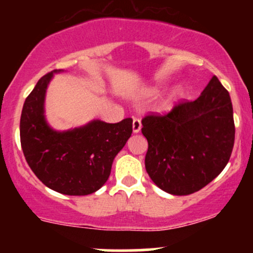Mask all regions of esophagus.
<instances>
[{
  "instance_id": "34e87169",
  "label": "esophagus",
  "mask_w": 253,
  "mask_h": 253,
  "mask_svg": "<svg viewBox=\"0 0 253 253\" xmlns=\"http://www.w3.org/2000/svg\"><path fill=\"white\" fill-rule=\"evenodd\" d=\"M141 129V121L139 119H133V133H139Z\"/></svg>"
}]
</instances>
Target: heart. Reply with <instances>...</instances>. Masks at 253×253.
I'll return each mask as SVG.
<instances>
[{
  "label": "heart",
  "instance_id": "obj_1",
  "mask_svg": "<svg viewBox=\"0 0 253 253\" xmlns=\"http://www.w3.org/2000/svg\"><path fill=\"white\" fill-rule=\"evenodd\" d=\"M179 95H181V89L176 88L175 90H173L172 94H171V96H170L169 100H168L167 102H165V107H167V108H170V107L172 106L173 102H175V101H176V98L178 97Z\"/></svg>",
  "mask_w": 253,
  "mask_h": 253
}]
</instances>
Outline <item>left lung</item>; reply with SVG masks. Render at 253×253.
<instances>
[{
  "label": "left lung",
  "mask_w": 253,
  "mask_h": 253,
  "mask_svg": "<svg viewBox=\"0 0 253 253\" xmlns=\"http://www.w3.org/2000/svg\"><path fill=\"white\" fill-rule=\"evenodd\" d=\"M141 124L149 143L147 173L172 195L206 187L225 169L233 150V107L216 76L195 101L179 102L164 115H146Z\"/></svg>",
  "instance_id": "obj_1"
}]
</instances>
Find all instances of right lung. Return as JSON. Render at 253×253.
<instances>
[{
	"instance_id": "add662e5",
	"label": "right lung",
	"mask_w": 253,
	"mask_h": 253,
	"mask_svg": "<svg viewBox=\"0 0 253 253\" xmlns=\"http://www.w3.org/2000/svg\"><path fill=\"white\" fill-rule=\"evenodd\" d=\"M51 71L38 81L24 103L20 140L28 165L50 189L64 195H89L107 182L115 156L132 134L130 118L118 124L94 120L57 132L46 123L43 102Z\"/></svg>"
}]
</instances>
